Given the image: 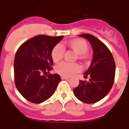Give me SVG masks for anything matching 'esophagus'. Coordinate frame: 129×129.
Returning a JSON list of instances; mask_svg holds the SVG:
<instances>
[{
  "label": "esophagus",
  "instance_id": "esophagus-1",
  "mask_svg": "<svg viewBox=\"0 0 129 129\" xmlns=\"http://www.w3.org/2000/svg\"><path fill=\"white\" fill-rule=\"evenodd\" d=\"M61 79H62V80H68V79L70 78V77L63 76H62L61 77Z\"/></svg>",
  "mask_w": 129,
  "mask_h": 129
}]
</instances>
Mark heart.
Listing matches in <instances>:
<instances>
[{
	"instance_id": "b5f03b06",
	"label": "heart",
	"mask_w": 129,
	"mask_h": 129,
	"mask_svg": "<svg viewBox=\"0 0 129 129\" xmlns=\"http://www.w3.org/2000/svg\"><path fill=\"white\" fill-rule=\"evenodd\" d=\"M70 48H72L80 57H83L88 51V45L83 39H74L68 43ZM64 54V49L61 44H57L53 47L51 50V55L54 62H57L62 59ZM80 66L76 63H68L63 61L55 66V72L57 74L63 76H70L76 72L80 70Z\"/></svg>"
}]
</instances>
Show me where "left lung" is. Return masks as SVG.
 <instances>
[{"label": "left lung", "mask_w": 129, "mask_h": 129, "mask_svg": "<svg viewBox=\"0 0 129 129\" xmlns=\"http://www.w3.org/2000/svg\"><path fill=\"white\" fill-rule=\"evenodd\" d=\"M91 44L93 59L89 68L84 74L90 77L89 81L80 80L74 94L82 102L92 104L100 101L112 88L115 76V62L112 53L102 41L90 34H81Z\"/></svg>", "instance_id": "left-lung-1"}]
</instances>
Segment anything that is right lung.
I'll use <instances>...</instances> for the list:
<instances>
[{"label": "right lung", "instance_id": "obj_1", "mask_svg": "<svg viewBox=\"0 0 129 129\" xmlns=\"http://www.w3.org/2000/svg\"><path fill=\"white\" fill-rule=\"evenodd\" d=\"M63 36L37 35L18 49L14 61L15 83L20 94L29 102L40 104L50 98L61 81L57 74L47 76L53 61L51 53Z\"/></svg>", "mask_w": 129, "mask_h": 129}]
</instances>
